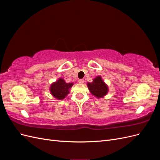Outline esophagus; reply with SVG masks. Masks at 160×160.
<instances>
[{"label":"esophagus","mask_w":160,"mask_h":160,"mask_svg":"<svg viewBox=\"0 0 160 160\" xmlns=\"http://www.w3.org/2000/svg\"><path fill=\"white\" fill-rule=\"evenodd\" d=\"M78 82H79V83H80V84H83L84 83V80L83 79H79L78 81Z\"/></svg>","instance_id":"obj_1"}]
</instances>
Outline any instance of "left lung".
<instances>
[{"instance_id":"1","label":"left lung","mask_w":160,"mask_h":160,"mask_svg":"<svg viewBox=\"0 0 160 160\" xmlns=\"http://www.w3.org/2000/svg\"><path fill=\"white\" fill-rule=\"evenodd\" d=\"M87 85L90 93L98 99L104 98L109 92L108 85L105 83L100 75L94 78L91 83H87Z\"/></svg>"}]
</instances>
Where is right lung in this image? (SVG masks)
<instances>
[{
	"mask_svg": "<svg viewBox=\"0 0 160 160\" xmlns=\"http://www.w3.org/2000/svg\"><path fill=\"white\" fill-rule=\"evenodd\" d=\"M73 84V83H66L64 79L60 77L56 81L51 83L49 91L53 98L55 99L58 100L64 99L69 93L70 89Z\"/></svg>",
	"mask_w": 160,
	"mask_h": 160,
	"instance_id": "right-lung-1",
	"label": "right lung"
}]
</instances>
